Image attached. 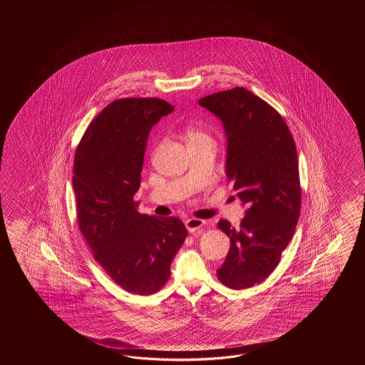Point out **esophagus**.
Returning a JSON list of instances; mask_svg holds the SVG:
<instances>
[{"instance_id": "obj_1", "label": "esophagus", "mask_w": 365, "mask_h": 365, "mask_svg": "<svg viewBox=\"0 0 365 365\" xmlns=\"http://www.w3.org/2000/svg\"><path fill=\"white\" fill-rule=\"evenodd\" d=\"M206 225L205 220L198 219V217H190L185 222L186 230L190 233H198L202 230V227Z\"/></svg>"}]
</instances>
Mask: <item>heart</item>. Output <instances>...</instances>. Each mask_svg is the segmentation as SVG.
Instances as JSON below:
<instances>
[{"mask_svg": "<svg viewBox=\"0 0 365 365\" xmlns=\"http://www.w3.org/2000/svg\"><path fill=\"white\" fill-rule=\"evenodd\" d=\"M186 142L190 140H202V138H209V134L201 130L197 126H187L185 129Z\"/></svg>", "mask_w": 365, "mask_h": 365, "instance_id": "1", "label": "heart"}]
</instances>
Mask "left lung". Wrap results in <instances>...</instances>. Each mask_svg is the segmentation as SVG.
<instances>
[{
  "label": "left lung",
  "mask_w": 365,
  "mask_h": 365,
  "mask_svg": "<svg viewBox=\"0 0 365 365\" xmlns=\"http://www.w3.org/2000/svg\"><path fill=\"white\" fill-rule=\"evenodd\" d=\"M198 103L225 125V175L247 205L240 228L217 222L231 239L217 279L244 289L275 270L295 232L302 207L295 140L278 110L244 87L211 93Z\"/></svg>",
  "instance_id": "1"
}]
</instances>
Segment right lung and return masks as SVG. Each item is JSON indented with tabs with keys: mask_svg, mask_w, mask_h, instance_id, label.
<instances>
[{
	"mask_svg": "<svg viewBox=\"0 0 365 365\" xmlns=\"http://www.w3.org/2000/svg\"><path fill=\"white\" fill-rule=\"evenodd\" d=\"M173 109L158 98L112 101L87 126L74 155L78 227L104 272L137 295L164 287L187 235L179 217L140 214L133 200L151 128Z\"/></svg>",
	"mask_w": 365,
	"mask_h": 365,
	"instance_id": "add662e5",
	"label": "right lung"
}]
</instances>
